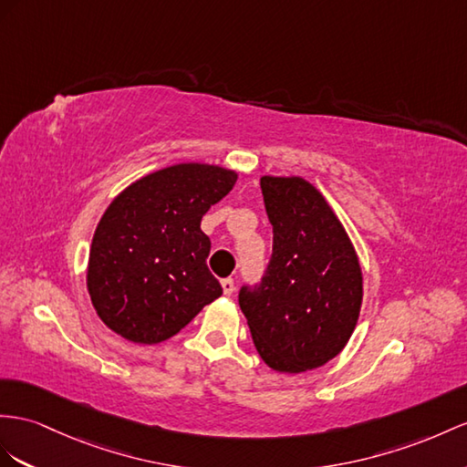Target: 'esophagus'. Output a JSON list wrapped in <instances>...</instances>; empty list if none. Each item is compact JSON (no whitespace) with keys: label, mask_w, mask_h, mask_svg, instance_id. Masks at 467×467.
Segmentation results:
<instances>
[{"label":"esophagus","mask_w":467,"mask_h":467,"mask_svg":"<svg viewBox=\"0 0 467 467\" xmlns=\"http://www.w3.org/2000/svg\"><path fill=\"white\" fill-rule=\"evenodd\" d=\"M221 285H223V294L224 296H231L234 292V280L233 278H224L221 282Z\"/></svg>","instance_id":"34e87169"}]
</instances>
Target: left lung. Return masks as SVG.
Returning <instances> with one entry per match:
<instances>
[{"instance_id":"8db88e82","label":"left lung","mask_w":467,"mask_h":467,"mask_svg":"<svg viewBox=\"0 0 467 467\" xmlns=\"http://www.w3.org/2000/svg\"><path fill=\"white\" fill-rule=\"evenodd\" d=\"M272 258L238 304L270 368L304 373L339 355L357 326L363 274L341 221L304 177H260Z\"/></svg>"}]
</instances>
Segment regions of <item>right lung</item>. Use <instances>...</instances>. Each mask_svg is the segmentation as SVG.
I'll list each match as a JSON object with an SVG mask.
<instances>
[{"instance_id": "right-lung-1", "label": "right lung", "mask_w": 467, "mask_h": 467, "mask_svg": "<svg viewBox=\"0 0 467 467\" xmlns=\"http://www.w3.org/2000/svg\"><path fill=\"white\" fill-rule=\"evenodd\" d=\"M236 171L177 163L119 193L94 231L87 288L99 317L128 341L173 337L223 294L207 268L201 219L236 183Z\"/></svg>"}]
</instances>
